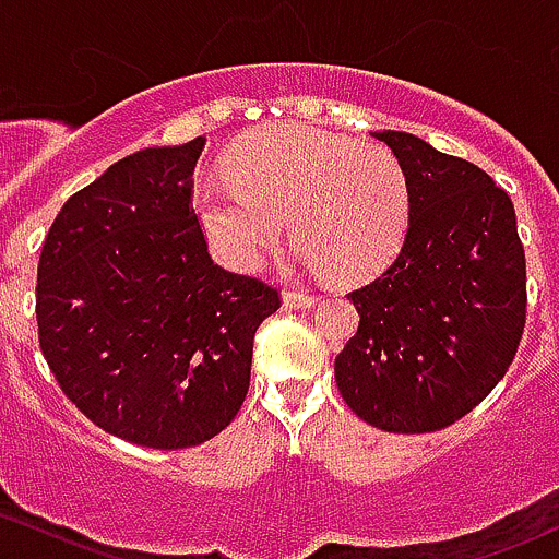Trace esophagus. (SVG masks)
Returning a JSON list of instances; mask_svg holds the SVG:
<instances>
[{
	"mask_svg": "<svg viewBox=\"0 0 559 559\" xmlns=\"http://www.w3.org/2000/svg\"><path fill=\"white\" fill-rule=\"evenodd\" d=\"M281 302H284V308H295V311H306V308H313L316 302H319V297L313 295H306V292H297V289H286L284 295H281Z\"/></svg>",
	"mask_w": 559,
	"mask_h": 559,
	"instance_id": "34e87169",
	"label": "esophagus"
}]
</instances>
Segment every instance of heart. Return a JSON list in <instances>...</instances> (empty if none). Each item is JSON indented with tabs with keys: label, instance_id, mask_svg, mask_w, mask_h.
<instances>
[{
	"label": "heart",
	"instance_id": "1",
	"mask_svg": "<svg viewBox=\"0 0 559 559\" xmlns=\"http://www.w3.org/2000/svg\"><path fill=\"white\" fill-rule=\"evenodd\" d=\"M197 213L233 267H253L289 218L306 267L359 281L386 267L403 246L411 186L384 148L284 123L248 138L227 173L197 186Z\"/></svg>",
	"mask_w": 559,
	"mask_h": 559
}]
</instances>
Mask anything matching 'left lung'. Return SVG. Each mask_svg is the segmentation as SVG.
I'll return each mask as SVG.
<instances>
[{"instance_id": "left-lung-1", "label": "left lung", "mask_w": 559, "mask_h": 559, "mask_svg": "<svg viewBox=\"0 0 559 559\" xmlns=\"http://www.w3.org/2000/svg\"><path fill=\"white\" fill-rule=\"evenodd\" d=\"M405 170L411 224L397 259L352 292L357 335L335 357L348 408L386 432H432L476 408L524 330V248L509 194L408 132H373Z\"/></svg>"}]
</instances>
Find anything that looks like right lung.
Returning <instances> with one entry per match:
<instances>
[{
    "instance_id": "right-lung-1",
    "label": "right lung",
    "mask_w": 559,
    "mask_h": 559,
    "mask_svg": "<svg viewBox=\"0 0 559 559\" xmlns=\"http://www.w3.org/2000/svg\"><path fill=\"white\" fill-rule=\"evenodd\" d=\"M205 138L123 156L72 194L37 264L39 348L61 392L148 449L211 441L243 405L278 292L213 264L191 205Z\"/></svg>"
}]
</instances>
